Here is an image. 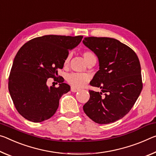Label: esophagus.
I'll list each match as a JSON object with an SVG mask.
<instances>
[{
    "label": "esophagus",
    "instance_id": "34e87169",
    "mask_svg": "<svg viewBox=\"0 0 156 156\" xmlns=\"http://www.w3.org/2000/svg\"><path fill=\"white\" fill-rule=\"evenodd\" d=\"M71 91H72V92H77V91H79V90H78V89H76V88L73 87H71Z\"/></svg>",
    "mask_w": 156,
    "mask_h": 156
}]
</instances>
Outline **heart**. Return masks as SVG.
I'll return each instance as SVG.
<instances>
[{
  "instance_id": "1",
  "label": "heart",
  "mask_w": 156,
  "mask_h": 156,
  "mask_svg": "<svg viewBox=\"0 0 156 156\" xmlns=\"http://www.w3.org/2000/svg\"><path fill=\"white\" fill-rule=\"evenodd\" d=\"M83 56L86 62H88L89 61L93 58H96L92 52L90 51H86L83 52ZM69 59H70V56L68 55L65 59V62H64V65L66 66L69 64ZM90 76L86 73H72L69 74L66 77V80L67 82L72 86V87L75 88H80L85 86L86 84L88 83L90 80Z\"/></svg>"
}]
</instances>
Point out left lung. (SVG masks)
I'll use <instances>...</instances> for the list:
<instances>
[{"instance_id": "1", "label": "left lung", "mask_w": 156, "mask_h": 156, "mask_svg": "<svg viewBox=\"0 0 156 156\" xmlns=\"http://www.w3.org/2000/svg\"><path fill=\"white\" fill-rule=\"evenodd\" d=\"M83 43L96 54L99 63L90 84L101 89V92L90 91L84 112L97 123L115 122L131 110L142 91L139 59L130 47L114 38L90 37Z\"/></svg>"}]
</instances>
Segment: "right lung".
I'll list each match as a JSON object with an SVG mask.
<instances>
[{
	"instance_id": "right-lung-1",
	"label": "right lung",
	"mask_w": 156,
	"mask_h": 156,
	"mask_svg": "<svg viewBox=\"0 0 156 156\" xmlns=\"http://www.w3.org/2000/svg\"><path fill=\"white\" fill-rule=\"evenodd\" d=\"M83 36L44 35L26 43L17 52L9 77L8 89L19 113L33 122L50 119L70 86L63 83L58 87H48V78H55L64 66L69 51L80 43Z\"/></svg>"
}]
</instances>
